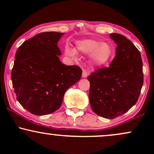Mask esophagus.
<instances>
[{
  "instance_id": "esophagus-1",
  "label": "esophagus",
  "mask_w": 154,
  "mask_h": 154,
  "mask_svg": "<svg viewBox=\"0 0 154 154\" xmlns=\"http://www.w3.org/2000/svg\"><path fill=\"white\" fill-rule=\"evenodd\" d=\"M88 75V72L86 71V70H83V72H82V77H87Z\"/></svg>"
}]
</instances>
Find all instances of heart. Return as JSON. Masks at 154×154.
<instances>
[{"label":"heart","instance_id":"1","mask_svg":"<svg viewBox=\"0 0 154 154\" xmlns=\"http://www.w3.org/2000/svg\"><path fill=\"white\" fill-rule=\"evenodd\" d=\"M76 49L79 52L85 54H90L91 62L94 66H102L106 64L112 58L114 54L112 45L109 43H100L94 39H85L76 43ZM66 54L72 57H75L76 53L72 49H66Z\"/></svg>","mask_w":154,"mask_h":154}]
</instances>
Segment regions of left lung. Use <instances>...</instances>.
I'll list each match as a JSON object with an SVG mask.
<instances>
[{
  "label": "left lung",
  "instance_id": "8db88e82",
  "mask_svg": "<svg viewBox=\"0 0 154 154\" xmlns=\"http://www.w3.org/2000/svg\"><path fill=\"white\" fill-rule=\"evenodd\" d=\"M117 45L116 56L109 66L91 73L89 99L95 114L114 119L130 110L137 101L143 84L140 53L122 35L113 33Z\"/></svg>",
  "mask_w": 154,
  "mask_h": 154
}]
</instances>
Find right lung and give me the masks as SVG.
Instances as JSON below:
<instances>
[{
	"label": "right lung",
	"mask_w": 154,
	"mask_h": 154,
	"mask_svg": "<svg viewBox=\"0 0 154 154\" xmlns=\"http://www.w3.org/2000/svg\"><path fill=\"white\" fill-rule=\"evenodd\" d=\"M64 33L44 32L19 47L11 72L17 99L35 115L58 110L69 88L78 82L82 70L60 61L58 41Z\"/></svg>",
	"instance_id": "add662e5"
}]
</instances>
